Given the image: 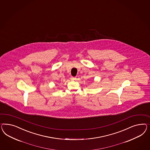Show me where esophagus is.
Masks as SVG:
<instances>
[{"label":"esophagus","instance_id":"34e87169","mask_svg":"<svg viewBox=\"0 0 150 150\" xmlns=\"http://www.w3.org/2000/svg\"><path fill=\"white\" fill-rule=\"evenodd\" d=\"M71 81H74V80L76 79V77H71Z\"/></svg>","mask_w":150,"mask_h":150}]
</instances>
